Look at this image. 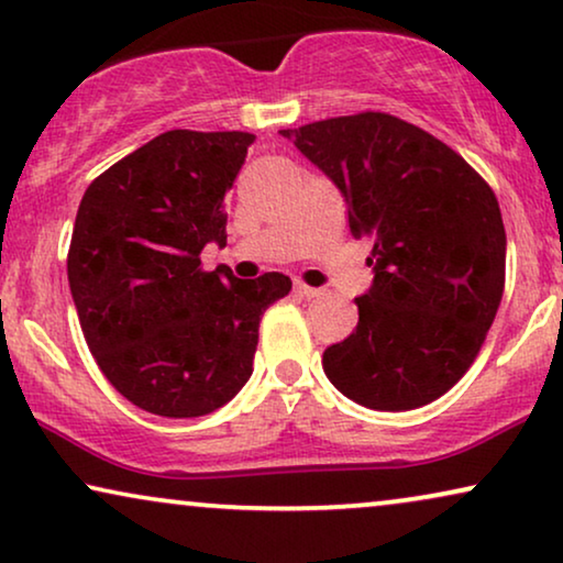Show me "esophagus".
Returning a JSON list of instances; mask_svg holds the SVG:
<instances>
[{"label": "esophagus", "instance_id": "34e87169", "mask_svg": "<svg viewBox=\"0 0 563 563\" xmlns=\"http://www.w3.org/2000/svg\"><path fill=\"white\" fill-rule=\"evenodd\" d=\"M295 295L305 297V299H314V297L322 295V289H318V287H307V284H302V282H295Z\"/></svg>", "mask_w": 563, "mask_h": 563}]
</instances>
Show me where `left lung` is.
I'll use <instances>...</instances> for the list:
<instances>
[{
  "label": "left lung",
  "mask_w": 563,
  "mask_h": 563,
  "mask_svg": "<svg viewBox=\"0 0 563 563\" xmlns=\"http://www.w3.org/2000/svg\"><path fill=\"white\" fill-rule=\"evenodd\" d=\"M341 189L372 243L358 325L322 353L338 391L368 410H415L474 364L505 291L495 191L449 145L384 112L279 130Z\"/></svg>",
  "instance_id": "obj_1"
}]
</instances>
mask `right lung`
I'll use <instances>...</instances> for the list:
<instances>
[{
	"label": "right lung",
	"instance_id": "add662e5",
	"mask_svg": "<svg viewBox=\"0 0 563 563\" xmlns=\"http://www.w3.org/2000/svg\"><path fill=\"white\" fill-rule=\"evenodd\" d=\"M256 135L168 130L84 191L68 287L91 356L114 389L161 418H199L253 374L258 322L291 279L205 272L225 245V195Z\"/></svg>",
	"mask_w": 563,
	"mask_h": 563
}]
</instances>
